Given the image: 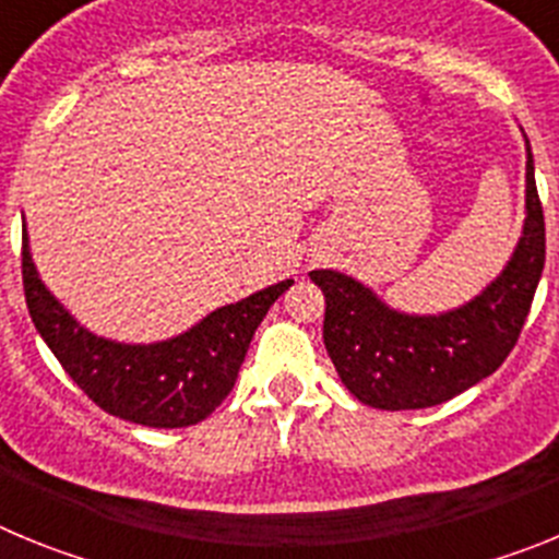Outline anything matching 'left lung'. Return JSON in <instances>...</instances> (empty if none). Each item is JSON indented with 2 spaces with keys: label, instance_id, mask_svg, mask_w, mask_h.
<instances>
[{
  "label": "left lung",
  "instance_id": "1",
  "mask_svg": "<svg viewBox=\"0 0 559 559\" xmlns=\"http://www.w3.org/2000/svg\"><path fill=\"white\" fill-rule=\"evenodd\" d=\"M546 263V221L526 142V224L490 288L442 316L389 310L353 276L310 271L324 290V347L341 383L372 408H428L496 372L518 344Z\"/></svg>",
  "mask_w": 559,
  "mask_h": 559
}]
</instances>
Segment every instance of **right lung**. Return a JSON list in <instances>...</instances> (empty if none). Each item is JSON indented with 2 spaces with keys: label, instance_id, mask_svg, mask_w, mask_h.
I'll use <instances>...</instances> for the list:
<instances>
[{
  "label": "right lung",
  "instance_id": "obj_1",
  "mask_svg": "<svg viewBox=\"0 0 559 559\" xmlns=\"http://www.w3.org/2000/svg\"><path fill=\"white\" fill-rule=\"evenodd\" d=\"M22 283L29 319L92 403L147 428H185L210 417L235 386L257 324L290 280L218 308L201 324L162 344L131 347L97 338L49 296L22 235Z\"/></svg>",
  "mask_w": 559,
  "mask_h": 559
}]
</instances>
